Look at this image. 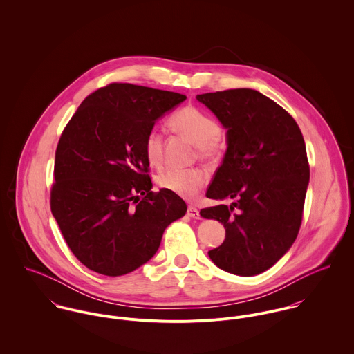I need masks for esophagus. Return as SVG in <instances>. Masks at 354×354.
<instances>
[{"instance_id":"1","label":"esophagus","mask_w":354,"mask_h":354,"mask_svg":"<svg viewBox=\"0 0 354 354\" xmlns=\"http://www.w3.org/2000/svg\"><path fill=\"white\" fill-rule=\"evenodd\" d=\"M187 215H188V216H191V218H194V219H199V218H201L199 209H198L196 207H194V205H189V207H188Z\"/></svg>"}]
</instances>
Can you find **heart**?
I'll return each instance as SVG.
<instances>
[{
  "instance_id": "heart-1",
  "label": "heart",
  "mask_w": 354,
  "mask_h": 354,
  "mask_svg": "<svg viewBox=\"0 0 354 354\" xmlns=\"http://www.w3.org/2000/svg\"><path fill=\"white\" fill-rule=\"evenodd\" d=\"M170 124L178 132L191 138L199 156L204 160L216 158L222 151V127L216 118L195 106H187L177 111ZM145 153L152 166H159L163 159V135L158 128H151L145 138ZM208 181L207 173L199 169H166L158 177V184L184 199H195Z\"/></svg>"
}]
</instances>
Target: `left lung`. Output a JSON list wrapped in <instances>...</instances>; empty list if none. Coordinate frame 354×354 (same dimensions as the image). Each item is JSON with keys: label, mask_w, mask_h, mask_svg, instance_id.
<instances>
[{"label": "left lung", "mask_w": 354, "mask_h": 354, "mask_svg": "<svg viewBox=\"0 0 354 354\" xmlns=\"http://www.w3.org/2000/svg\"><path fill=\"white\" fill-rule=\"evenodd\" d=\"M227 129V150L205 196L223 201L201 211L226 229L225 241L208 251L223 271L252 277L290 250L303 221L309 165L295 118L256 90L198 95Z\"/></svg>", "instance_id": "left-lung-1"}]
</instances>
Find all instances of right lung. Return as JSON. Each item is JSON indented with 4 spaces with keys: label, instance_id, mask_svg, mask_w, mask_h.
I'll list each match as a JSON object with an SVG mask.
<instances>
[{
    "label": "right lung",
    "instance_id": "right-lung-1",
    "mask_svg": "<svg viewBox=\"0 0 354 354\" xmlns=\"http://www.w3.org/2000/svg\"><path fill=\"white\" fill-rule=\"evenodd\" d=\"M185 95L111 83L88 95L64 128L50 208L72 253L87 268L120 277L147 263L165 229L187 212L166 189L152 192L146 133Z\"/></svg>",
    "mask_w": 354,
    "mask_h": 354
}]
</instances>
